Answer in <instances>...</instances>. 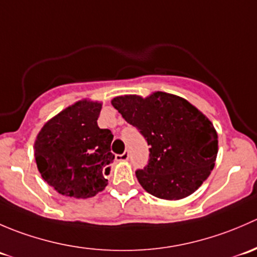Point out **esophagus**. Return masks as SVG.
I'll use <instances>...</instances> for the list:
<instances>
[{"label": "esophagus", "mask_w": 257, "mask_h": 257, "mask_svg": "<svg viewBox=\"0 0 257 257\" xmlns=\"http://www.w3.org/2000/svg\"><path fill=\"white\" fill-rule=\"evenodd\" d=\"M129 159V152H124L123 154H116L115 160L116 162H125Z\"/></svg>", "instance_id": "esophagus-1"}]
</instances>
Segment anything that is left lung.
Here are the masks:
<instances>
[{
	"label": "left lung",
	"mask_w": 257,
	"mask_h": 257,
	"mask_svg": "<svg viewBox=\"0 0 257 257\" xmlns=\"http://www.w3.org/2000/svg\"><path fill=\"white\" fill-rule=\"evenodd\" d=\"M113 107L149 145V159L136 172L152 195L179 200L193 194L214 169L217 134L211 121L188 100L164 92L143 99L121 95Z\"/></svg>",
	"instance_id": "obj_1"
}]
</instances>
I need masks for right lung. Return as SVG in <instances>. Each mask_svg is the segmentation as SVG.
I'll list each match as a JSON object with an SVG mask.
<instances>
[{
  "instance_id": "obj_1",
  "label": "right lung",
  "mask_w": 257,
  "mask_h": 257,
  "mask_svg": "<svg viewBox=\"0 0 257 257\" xmlns=\"http://www.w3.org/2000/svg\"><path fill=\"white\" fill-rule=\"evenodd\" d=\"M102 104L82 100L43 125L35 143L41 175L62 195L87 199L107 186L113 134L97 124Z\"/></svg>"
}]
</instances>
